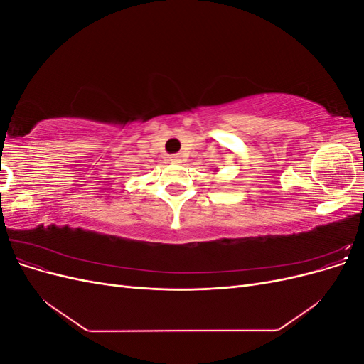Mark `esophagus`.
Returning a JSON list of instances; mask_svg holds the SVG:
<instances>
[{
    "label": "esophagus",
    "instance_id": "1",
    "mask_svg": "<svg viewBox=\"0 0 364 364\" xmlns=\"http://www.w3.org/2000/svg\"><path fill=\"white\" fill-rule=\"evenodd\" d=\"M173 164H181L183 159H182V155H179V153H178V155H171V159H170Z\"/></svg>",
    "mask_w": 364,
    "mask_h": 364
}]
</instances>
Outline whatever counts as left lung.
I'll return each instance as SVG.
<instances>
[{
	"instance_id": "left-lung-1",
	"label": "left lung",
	"mask_w": 364,
	"mask_h": 364,
	"mask_svg": "<svg viewBox=\"0 0 364 364\" xmlns=\"http://www.w3.org/2000/svg\"><path fill=\"white\" fill-rule=\"evenodd\" d=\"M214 171H218V170H217V168H215V170H214Z\"/></svg>"
}]
</instances>
